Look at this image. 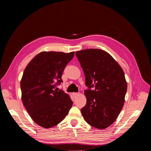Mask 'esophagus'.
<instances>
[{
	"instance_id": "obj_1",
	"label": "esophagus",
	"mask_w": 151,
	"mask_h": 151,
	"mask_svg": "<svg viewBox=\"0 0 151 151\" xmlns=\"http://www.w3.org/2000/svg\"><path fill=\"white\" fill-rule=\"evenodd\" d=\"M72 95H73V96H74V97H77V96H78L79 95V93H72Z\"/></svg>"
}]
</instances>
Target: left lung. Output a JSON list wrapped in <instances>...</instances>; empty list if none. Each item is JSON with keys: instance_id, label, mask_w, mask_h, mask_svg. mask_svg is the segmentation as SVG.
I'll list each match as a JSON object with an SVG mask.
<instances>
[{"instance_id": "obj_1", "label": "left lung", "mask_w": 151, "mask_h": 151, "mask_svg": "<svg viewBox=\"0 0 151 151\" xmlns=\"http://www.w3.org/2000/svg\"><path fill=\"white\" fill-rule=\"evenodd\" d=\"M85 76L87 103L81 109L86 122L104 129L116 120L125 102L127 84L124 72L110 55L99 49L76 52ZM94 86V90L90 89Z\"/></svg>"}]
</instances>
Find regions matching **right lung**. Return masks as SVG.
I'll return each mask as SVG.
<instances>
[{"label": "right lung", "mask_w": 151, "mask_h": 151, "mask_svg": "<svg viewBox=\"0 0 151 151\" xmlns=\"http://www.w3.org/2000/svg\"><path fill=\"white\" fill-rule=\"evenodd\" d=\"M74 55V52H42L25 68L20 84L22 101L32 120L42 127L58 124L72 106L69 95L55 88Z\"/></svg>", "instance_id": "1"}]
</instances>
